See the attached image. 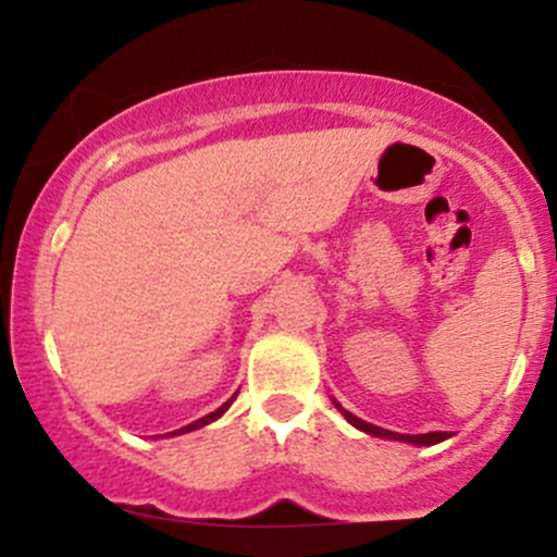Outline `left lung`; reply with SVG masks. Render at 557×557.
Instances as JSON below:
<instances>
[{
    "label": "left lung",
    "instance_id": "obj_1",
    "mask_svg": "<svg viewBox=\"0 0 557 557\" xmlns=\"http://www.w3.org/2000/svg\"><path fill=\"white\" fill-rule=\"evenodd\" d=\"M332 403H335V408H337V411H341L343 417L348 419V424H354L356 430H361V432H367V434H374V437H385V440H400V443H411V445H437V443H443V440L450 437V434H447V432H426V434H398V432L382 430V426H374V424H369V421H363V419H359V417H354V413H350V411H345V408H343L341 403H337V400H332Z\"/></svg>",
    "mask_w": 557,
    "mask_h": 557
}]
</instances>
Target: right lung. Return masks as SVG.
Instances as JSON below:
<instances>
[{
    "label": "right lung",
    "mask_w": 557,
    "mask_h": 557,
    "mask_svg": "<svg viewBox=\"0 0 557 557\" xmlns=\"http://www.w3.org/2000/svg\"><path fill=\"white\" fill-rule=\"evenodd\" d=\"M233 400H235V395H233V398H230V400L225 403V406H220V408H216L214 413H207V417H203V419H198V421H194V424L183 426V430H177V432H170V434H185V432H194V430H198V426H207V424H212L214 419H220L222 413L227 411V408H230V403H233Z\"/></svg>",
    "instance_id": "right-lung-1"
}]
</instances>
